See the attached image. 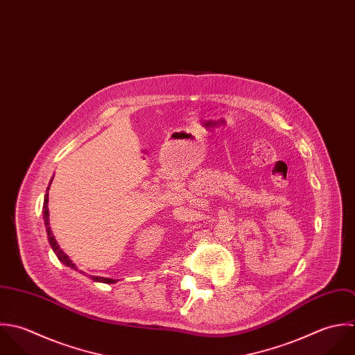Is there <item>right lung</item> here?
Wrapping results in <instances>:
<instances>
[{
  "instance_id": "add662e5",
  "label": "right lung",
  "mask_w": 355,
  "mask_h": 355,
  "mask_svg": "<svg viewBox=\"0 0 355 355\" xmlns=\"http://www.w3.org/2000/svg\"><path fill=\"white\" fill-rule=\"evenodd\" d=\"M53 179V178H52ZM51 183H52V180L49 182V186H51ZM49 186H48V189H46V194H45V197H44V207H42V215H44V225H45V229H46V236H48V241H49V245H51V248H52V250L55 252V254L58 256V259L64 264V266H67V267H70V268H73V270H78L77 268V266L73 263V260L60 249V246H59V243H58V241L55 239V236H53V233H52V230H51V226H49V209H48V190H49ZM80 272H83V274H85L84 271H81L80 270ZM89 278L91 279H94L95 282H103V284H114V282H117V279H113V278H105V277H95V275H89Z\"/></svg>"
}]
</instances>
